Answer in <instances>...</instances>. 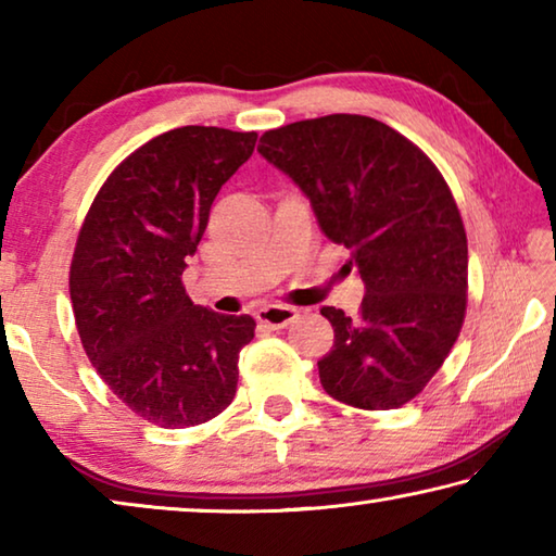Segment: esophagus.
<instances>
[{"label":"esophagus","instance_id":"1","mask_svg":"<svg viewBox=\"0 0 556 556\" xmlns=\"http://www.w3.org/2000/svg\"><path fill=\"white\" fill-rule=\"evenodd\" d=\"M255 316H257L260 324H265L269 328H285L291 321H296L299 312H296V308H291V306H265V308H260Z\"/></svg>","mask_w":556,"mask_h":556}]
</instances>
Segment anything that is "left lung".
<instances>
[{
  "label": "left lung",
  "mask_w": 556,
  "mask_h": 556,
  "mask_svg": "<svg viewBox=\"0 0 556 556\" xmlns=\"http://www.w3.org/2000/svg\"><path fill=\"white\" fill-rule=\"evenodd\" d=\"M257 152L304 191L365 285L357 316L321 308L336 333L318 361L324 390L357 409L402 407L444 365L466 316L468 242L444 176L365 115L291 122L265 131Z\"/></svg>",
  "instance_id": "8db88e82"
}]
</instances>
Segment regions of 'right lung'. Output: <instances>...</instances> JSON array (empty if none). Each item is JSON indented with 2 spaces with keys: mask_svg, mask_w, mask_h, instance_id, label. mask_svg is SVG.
I'll list each match as a JSON object with an SVG mask.
<instances>
[{
  "mask_svg": "<svg viewBox=\"0 0 556 556\" xmlns=\"http://www.w3.org/2000/svg\"><path fill=\"white\" fill-rule=\"evenodd\" d=\"M255 142L257 131L201 125L149 139L108 176L75 242L71 301L92 368L164 429L218 417L255 338V318L195 306L181 281L215 195Z\"/></svg>",
  "mask_w": 556,
  "mask_h": 556,
  "instance_id": "1",
  "label": "right lung"
}]
</instances>
